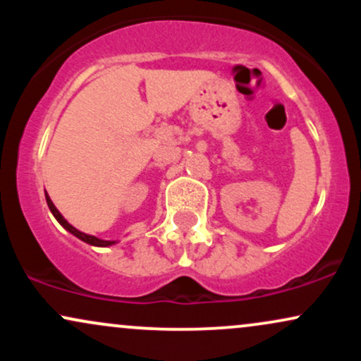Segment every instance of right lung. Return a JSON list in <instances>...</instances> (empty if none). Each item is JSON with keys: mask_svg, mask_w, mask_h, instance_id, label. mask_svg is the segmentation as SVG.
I'll return each mask as SVG.
<instances>
[{"mask_svg": "<svg viewBox=\"0 0 361 361\" xmlns=\"http://www.w3.org/2000/svg\"><path fill=\"white\" fill-rule=\"evenodd\" d=\"M45 200H47L49 209H51V212L54 214V217H56L57 221H59L61 226L64 227V229H68L69 233H71V234L76 235V238H80L81 241H85V243H88V244H93V246H110V244H114V243H115V241H103V239L94 238V235H88V234L81 233V231L74 229V227L71 226V224H69L68 221H66V219L62 217V215L59 214V210H57V209H56V205L52 204V200H51V198H49V195H45Z\"/></svg>", "mask_w": 361, "mask_h": 361, "instance_id": "add662e5", "label": "right lung"}]
</instances>
